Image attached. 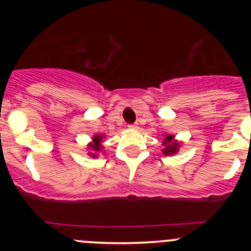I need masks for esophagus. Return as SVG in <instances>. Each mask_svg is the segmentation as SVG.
Instances as JSON below:
<instances>
[{
    "label": "esophagus",
    "instance_id": "obj_1",
    "mask_svg": "<svg viewBox=\"0 0 251 251\" xmlns=\"http://www.w3.org/2000/svg\"><path fill=\"white\" fill-rule=\"evenodd\" d=\"M128 127L132 128V130H135V128H137L138 126H137V124H133V125H130V126H128Z\"/></svg>",
    "mask_w": 251,
    "mask_h": 251
}]
</instances>
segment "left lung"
<instances>
[{
    "mask_svg": "<svg viewBox=\"0 0 251 251\" xmlns=\"http://www.w3.org/2000/svg\"><path fill=\"white\" fill-rule=\"evenodd\" d=\"M181 142L175 140L174 135H164L163 140V154L164 155H174L178 151L179 147H181Z\"/></svg>",
    "mask_w": 251,
    "mask_h": 251,
    "instance_id": "left-lung-1",
    "label": "left lung"
}]
</instances>
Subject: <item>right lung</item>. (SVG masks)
<instances>
[{
    "label": "right lung",
    "mask_w": 251,
    "mask_h": 251,
    "mask_svg": "<svg viewBox=\"0 0 251 251\" xmlns=\"http://www.w3.org/2000/svg\"><path fill=\"white\" fill-rule=\"evenodd\" d=\"M104 137V135H100V133H98V135L93 136L92 141L87 144V154L91 158H98V155H100V153H103L102 141Z\"/></svg>",
    "instance_id": "1"
}]
</instances>
